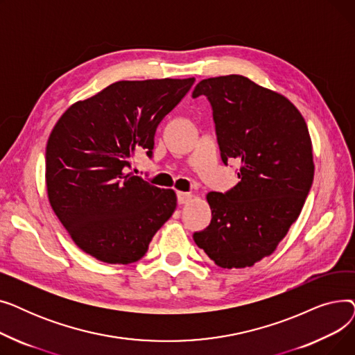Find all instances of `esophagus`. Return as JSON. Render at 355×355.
I'll return each mask as SVG.
<instances>
[{
  "label": "esophagus",
  "instance_id": "obj_1",
  "mask_svg": "<svg viewBox=\"0 0 355 355\" xmlns=\"http://www.w3.org/2000/svg\"><path fill=\"white\" fill-rule=\"evenodd\" d=\"M177 197H178V204H185L193 198V196L190 193H182V191H178Z\"/></svg>",
  "mask_w": 355,
  "mask_h": 355
}]
</instances>
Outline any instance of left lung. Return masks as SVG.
Masks as SVG:
<instances>
[{"instance_id": "left-lung-1", "label": "left lung", "mask_w": 355, "mask_h": 355, "mask_svg": "<svg viewBox=\"0 0 355 355\" xmlns=\"http://www.w3.org/2000/svg\"><path fill=\"white\" fill-rule=\"evenodd\" d=\"M221 159L241 162L226 194H207L211 223L196 245L225 269L249 268L277 248L300 217L313 181L312 142L301 112L284 95L240 74L201 80Z\"/></svg>"}]
</instances>
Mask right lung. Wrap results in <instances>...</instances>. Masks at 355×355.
Here are the masks:
<instances>
[{
	"label": "right lung",
	"instance_id": "add662e5",
	"mask_svg": "<svg viewBox=\"0 0 355 355\" xmlns=\"http://www.w3.org/2000/svg\"><path fill=\"white\" fill-rule=\"evenodd\" d=\"M194 78L121 80L73 103L46 146L50 206L85 253L129 265L148 250L177 207L174 190L128 173L137 153L153 155L155 130Z\"/></svg>",
	"mask_w": 355,
	"mask_h": 355
}]
</instances>
